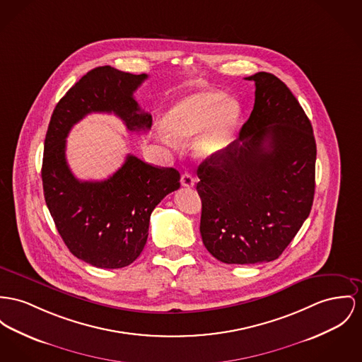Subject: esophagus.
Returning a JSON list of instances; mask_svg holds the SVG:
<instances>
[{"instance_id":"34e87169","label":"esophagus","mask_w":362,"mask_h":362,"mask_svg":"<svg viewBox=\"0 0 362 362\" xmlns=\"http://www.w3.org/2000/svg\"><path fill=\"white\" fill-rule=\"evenodd\" d=\"M181 185L185 187V188H192L193 185H194V177H193L192 173L185 171L181 175Z\"/></svg>"}]
</instances>
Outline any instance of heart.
<instances>
[{"instance_id": "1", "label": "heart", "mask_w": 362, "mask_h": 362, "mask_svg": "<svg viewBox=\"0 0 362 362\" xmlns=\"http://www.w3.org/2000/svg\"><path fill=\"white\" fill-rule=\"evenodd\" d=\"M239 119V107L228 101L221 92H202L184 98L175 104L165 118L170 134L180 141H188L209 129L199 143V151L204 155L221 152L229 144ZM162 140L173 144L171 137L162 134Z\"/></svg>"}]
</instances>
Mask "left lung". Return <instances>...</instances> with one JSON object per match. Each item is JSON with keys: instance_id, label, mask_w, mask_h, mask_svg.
Here are the masks:
<instances>
[{"instance_id": "8db88e82", "label": "left lung", "mask_w": 362, "mask_h": 362, "mask_svg": "<svg viewBox=\"0 0 362 362\" xmlns=\"http://www.w3.org/2000/svg\"><path fill=\"white\" fill-rule=\"evenodd\" d=\"M255 103L239 140L200 163V235L223 264L277 259L313 206V127L287 85L257 73Z\"/></svg>"}]
</instances>
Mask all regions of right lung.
<instances>
[{
    "label": "right lung",
    "instance_id": "right-lung-1",
    "mask_svg": "<svg viewBox=\"0 0 362 362\" xmlns=\"http://www.w3.org/2000/svg\"><path fill=\"white\" fill-rule=\"evenodd\" d=\"M146 78L111 66L93 69L57 103L49 122L41 171L49 213L71 254L101 269H119L139 258L151 214L180 188V173L127 155L110 178L79 181L66 160V139L92 112H112L130 132L149 130L152 117L133 97Z\"/></svg>",
    "mask_w": 362,
    "mask_h": 362
}]
</instances>
